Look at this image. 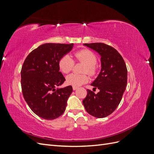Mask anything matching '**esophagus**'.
<instances>
[{"label":"esophagus","mask_w":154,"mask_h":154,"mask_svg":"<svg viewBox=\"0 0 154 154\" xmlns=\"http://www.w3.org/2000/svg\"><path fill=\"white\" fill-rule=\"evenodd\" d=\"M78 88V87H75V86H73L72 87V89H73V91H76V89Z\"/></svg>","instance_id":"34e87169"}]
</instances>
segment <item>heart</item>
<instances>
[{
	"mask_svg": "<svg viewBox=\"0 0 154 154\" xmlns=\"http://www.w3.org/2000/svg\"><path fill=\"white\" fill-rule=\"evenodd\" d=\"M73 57L76 61L85 63L83 72H87L91 75L94 74L96 71V57L92 51L88 49L78 51L73 54ZM74 66V61L68 54H66L59 60L58 67L60 71L64 74H67L71 71ZM88 77L86 74H71L66 77V82L68 85L75 87L80 86L87 82Z\"/></svg>",
	"mask_w": 154,
	"mask_h": 154,
	"instance_id": "b5f03b06",
	"label": "heart"
}]
</instances>
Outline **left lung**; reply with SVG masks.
<instances>
[{"label":"left lung","mask_w":154,"mask_h":154,"mask_svg":"<svg viewBox=\"0 0 154 154\" xmlns=\"http://www.w3.org/2000/svg\"><path fill=\"white\" fill-rule=\"evenodd\" d=\"M101 57V71L91 85L100 92L87 89L83 104L87 112L97 118L111 114L119 105L127 83V69L121 54L103 43L84 44Z\"/></svg>","instance_id":"obj_1"}]
</instances>
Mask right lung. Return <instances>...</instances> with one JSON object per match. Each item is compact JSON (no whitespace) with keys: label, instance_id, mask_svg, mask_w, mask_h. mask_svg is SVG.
Wrapping results in <instances>:
<instances>
[{"label":"right lung","instance_id":"1","mask_svg":"<svg viewBox=\"0 0 154 154\" xmlns=\"http://www.w3.org/2000/svg\"><path fill=\"white\" fill-rule=\"evenodd\" d=\"M73 44L48 43L28 54L21 70L23 96L35 114L41 118L54 119L66 110L72 86L57 88L66 79L60 72L58 61L71 51Z\"/></svg>","mask_w":154,"mask_h":154}]
</instances>
